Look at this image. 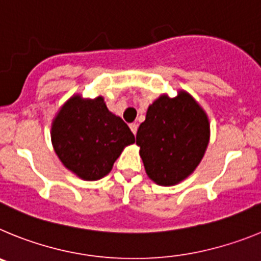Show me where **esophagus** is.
Masks as SVG:
<instances>
[{"instance_id": "obj_1", "label": "esophagus", "mask_w": 261, "mask_h": 261, "mask_svg": "<svg viewBox=\"0 0 261 261\" xmlns=\"http://www.w3.org/2000/svg\"><path fill=\"white\" fill-rule=\"evenodd\" d=\"M129 128H130V130L133 132V135H136V133H137V129H138V124L132 123L130 125H129Z\"/></svg>"}]
</instances>
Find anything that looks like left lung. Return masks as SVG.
<instances>
[{
    "label": "left lung",
    "mask_w": 261,
    "mask_h": 261,
    "mask_svg": "<svg viewBox=\"0 0 261 261\" xmlns=\"http://www.w3.org/2000/svg\"><path fill=\"white\" fill-rule=\"evenodd\" d=\"M211 137L205 111L186 91L161 95L149 106L136 144L145 171L159 186H175L201 162Z\"/></svg>",
    "instance_id": "1"
}]
</instances>
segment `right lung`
Wrapping results in <instances>:
<instances>
[{
	"instance_id": "right-lung-1",
	"label": "right lung",
	"mask_w": 261,
	"mask_h": 261,
	"mask_svg": "<svg viewBox=\"0 0 261 261\" xmlns=\"http://www.w3.org/2000/svg\"><path fill=\"white\" fill-rule=\"evenodd\" d=\"M50 137L62 165L84 180L106 176L124 147L136 141L129 126L108 111L102 96H71L53 119Z\"/></svg>"
}]
</instances>
